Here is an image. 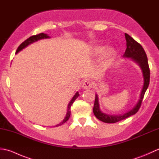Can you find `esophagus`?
I'll use <instances>...</instances> for the list:
<instances>
[{
  "instance_id": "1",
  "label": "esophagus",
  "mask_w": 159,
  "mask_h": 159,
  "mask_svg": "<svg viewBox=\"0 0 159 159\" xmlns=\"http://www.w3.org/2000/svg\"><path fill=\"white\" fill-rule=\"evenodd\" d=\"M92 83L89 81V80H85L82 84V87L84 89H89L92 88Z\"/></svg>"
}]
</instances>
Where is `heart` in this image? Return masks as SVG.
Wrapping results in <instances>:
<instances>
[{
	"label": "heart",
	"mask_w": 159,
	"mask_h": 159,
	"mask_svg": "<svg viewBox=\"0 0 159 159\" xmlns=\"http://www.w3.org/2000/svg\"><path fill=\"white\" fill-rule=\"evenodd\" d=\"M100 63L104 66H108L112 63L116 57L117 52L113 48L109 47L105 49V47L101 45H96L92 48V54L93 56H98L100 54Z\"/></svg>",
	"instance_id": "heart-1"
}]
</instances>
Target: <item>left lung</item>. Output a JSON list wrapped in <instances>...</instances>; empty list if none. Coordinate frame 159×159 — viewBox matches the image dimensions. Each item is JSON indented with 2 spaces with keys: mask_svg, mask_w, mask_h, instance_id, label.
Returning <instances> with one entry per match:
<instances>
[{
  "mask_svg": "<svg viewBox=\"0 0 159 159\" xmlns=\"http://www.w3.org/2000/svg\"><path fill=\"white\" fill-rule=\"evenodd\" d=\"M125 38H126V49L123 57L131 59L139 66L143 74V85L142 89L141 90L139 98L135 105L133 107V109L123 114L110 115L103 113L100 108L98 96L96 93V99L93 108V113L98 119L105 123H116L135 114L139 109L144 94L146 93L150 83V68L149 66H148L146 52H145L143 47L129 35L125 33Z\"/></svg>",
  "mask_w": 159,
  "mask_h": 159,
  "instance_id": "1",
  "label": "left lung"
}]
</instances>
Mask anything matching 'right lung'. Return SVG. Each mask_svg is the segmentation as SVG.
Instances as JSON below:
<instances>
[{
  "mask_svg": "<svg viewBox=\"0 0 159 159\" xmlns=\"http://www.w3.org/2000/svg\"><path fill=\"white\" fill-rule=\"evenodd\" d=\"M50 38V37L49 35L46 34V33H39V34H38V35H33V36L30 37L29 38H28L27 39L25 40V42H22L21 44L19 46L18 49H17V50H16V54L18 53L20 51H21V50H22L24 48H25L26 47H27L29 45L31 44V43H34L35 42H38V40L42 39H47V38ZM79 96V92H76L75 93V94H74V96L72 97V98L71 99V100L70 101L68 105H67V112H66V115L65 117H64V119L62 121H61L59 124H57L56 126H61V125H62L63 124L65 123L66 121H67V120H68V119L70 118V113H71V112H70V107H71V106H72V104H73V102H74V100H75Z\"/></svg>",
  "mask_w": 159,
  "mask_h": 159,
  "instance_id": "add662e5",
  "label": "right lung"
}]
</instances>
